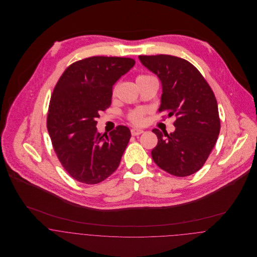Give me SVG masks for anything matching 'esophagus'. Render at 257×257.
<instances>
[{
	"mask_svg": "<svg viewBox=\"0 0 257 257\" xmlns=\"http://www.w3.org/2000/svg\"><path fill=\"white\" fill-rule=\"evenodd\" d=\"M131 133H132V136L136 137V136H140V135H142V134L144 133V131H143V130H141V128H132Z\"/></svg>",
	"mask_w": 257,
	"mask_h": 257,
	"instance_id": "obj_1",
	"label": "esophagus"
}]
</instances>
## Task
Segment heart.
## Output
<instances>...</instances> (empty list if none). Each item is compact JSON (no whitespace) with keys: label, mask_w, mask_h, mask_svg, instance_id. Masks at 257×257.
Returning a JSON list of instances; mask_svg holds the SVG:
<instances>
[{"label":"heart","mask_w":257,"mask_h":257,"mask_svg":"<svg viewBox=\"0 0 257 257\" xmlns=\"http://www.w3.org/2000/svg\"><path fill=\"white\" fill-rule=\"evenodd\" d=\"M152 78H155V77L148 75V74H141L137 77V82L138 83L145 82V81H147ZM145 114H146V111L144 110H135L128 113L127 118L132 123L139 125V124H143L145 122Z\"/></svg>","instance_id":"1"}]
</instances>
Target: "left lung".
Masks as SVG:
<instances>
[{"label":"left lung","mask_w":257,"mask_h":257,"mask_svg":"<svg viewBox=\"0 0 257 257\" xmlns=\"http://www.w3.org/2000/svg\"><path fill=\"white\" fill-rule=\"evenodd\" d=\"M139 58L161 81L159 111L176 116L174 133L152 131L158 139L152 159L171 175H192L203 167L220 134L215 94L200 71L183 58L165 54Z\"/></svg>","instance_id":"obj_1"}]
</instances>
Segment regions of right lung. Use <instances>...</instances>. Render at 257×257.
I'll return each mask as SVG.
<instances>
[{
    "label": "right lung",
    "instance_id": "1",
    "mask_svg": "<svg viewBox=\"0 0 257 257\" xmlns=\"http://www.w3.org/2000/svg\"><path fill=\"white\" fill-rule=\"evenodd\" d=\"M135 63L126 57L85 58L69 65L55 85L47 131L60 163L81 183H100L119 165L130 128L117 125L109 136L102 135L96 119L110 106L112 85Z\"/></svg>",
    "mask_w": 257,
    "mask_h": 257
}]
</instances>
